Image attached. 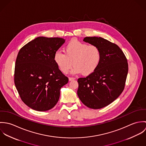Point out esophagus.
<instances>
[{"instance_id": "esophagus-1", "label": "esophagus", "mask_w": 146, "mask_h": 146, "mask_svg": "<svg viewBox=\"0 0 146 146\" xmlns=\"http://www.w3.org/2000/svg\"><path fill=\"white\" fill-rule=\"evenodd\" d=\"M75 79L74 78H68V80L69 81H72V80H74Z\"/></svg>"}]
</instances>
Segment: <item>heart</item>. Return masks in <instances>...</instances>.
I'll return each mask as SVG.
<instances>
[{"label": "heart", "instance_id": "b5f03b06", "mask_svg": "<svg viewBox=\"0 0 146 146\" xmlns=\"http://www.w3.org/2000/svg\"><path fill=\"white\" fill-rule=\"evenodd\" d=\"M65 53L57 51L54 61L63 74H67L74 65L72 74H81L84 76L92 74L98 67L101 60L100 49L95 45L73 40L64 48Z\"/></svg>", "mask_w": 146, "mask_h": 146}]
</instances>
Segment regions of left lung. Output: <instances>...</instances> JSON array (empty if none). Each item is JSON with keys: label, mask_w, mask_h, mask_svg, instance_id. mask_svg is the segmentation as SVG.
I'll return each instance as SVG.
<instances>
[{"label": "left lung", "mask_w": 146, "mask_h": 146, "mask_svg": "<svg viewBox=\"0 0 146 146\" xmlns=\"http://www.w3.org/2000/svg\"><path fill=\"white\" fill-rule=\"evenodd\" d=\"M84 42L97 46L101 60L97 69L78 80V96L86 107L100 109L111 104L123 92L128 72L123 52L115 44L101 37H86Z\"/></svg>", "instance_id": "obj_1"}]
</instances>
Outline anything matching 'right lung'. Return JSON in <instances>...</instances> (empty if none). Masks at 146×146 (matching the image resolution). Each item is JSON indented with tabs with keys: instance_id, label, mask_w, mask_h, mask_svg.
<instances>
[{
	"instance_id": "right-lung-1",
	"label": "right lung",
	"mask_w": 146,
	"mask_h": 146,
	"mask_svg": "<svg viewBox=\"0 0 146 146\" xmlns=\"http://www.w3.org/2000/svg\"><path fill=\"white\" fill-rule=\"evenodd\" d=\"M61 38L39 36L20 50L15 64V84L22 101L38 111L58 102L60 89L68 79L54 62V53L64 43Z\"/></svg>"
}]
</instances>
